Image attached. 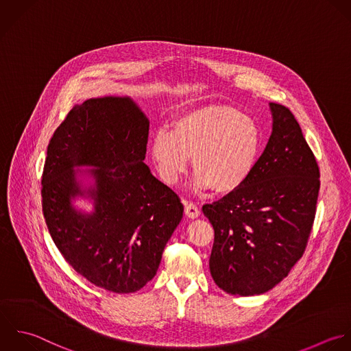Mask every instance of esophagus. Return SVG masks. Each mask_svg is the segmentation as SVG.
<instances>
[{"label":"esophagus","instance_id":"34e87169","mask_svg":"<svg viewBox=\"0 0 351 351\" xmlns=\"http://www.w3.org/2000/svg\"><path fill=\"white\" fill-rule=\"evenodd\" d=\"M184 213L190 219H197L199 216V209L194 202L184 201Z\"/></svg>","mask_w":351,"mask_h":351}]
</instances>
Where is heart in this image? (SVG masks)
Here are the masks:
<instances>
[{
	"mask_svg": "<svg viewBox=\"0 0 351 351\" xmlns=\"http://www.w3.org/2000/svg\"><path fill=\"white\" fill-rule=\"evenodd\" d=\"M261 143V130L254 119L228 105H209L178 116L171 131H157L150 156L168 184L179 182L191 157L197 191L213 189L230 194L253 173Z\"/></svg>",
	"mask_w": 351,
	"mask_h": 351,
	"instance_id": "b5f03b06",
	"label": "heart"
}]
</instances>
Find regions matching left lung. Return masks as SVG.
Segmentation results:
<instances>
[{
  "mask_svg": "<svg viewBox=\"0 0 351 351\" xmlns=\"http://www.w3.org/2000/svg\"><path fill=\"white\" fill-rule=\"evenodd\" d=\"M272 134L247 182L202 206L215 230L209 258L228 294L260 295L302 257L316 216L320 171L291 110L269 102Z\"/></svg>",
  "mask_w": 351,
  "mask_h": 351,
  "instance_id": "left-lung-1",
  "label": "left lung"
}]
</instances>
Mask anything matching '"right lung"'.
Returning <instances> with one entry per match:
<instances>
[{"label": "right lung", "instance_id": "right-lung-1", "mask_svg": "<svg viewBox=\"0 0 351 351\" xmlns=\"http://www.w3.org/2000/svg\"><path fill=\"white\" fill-rule=\"evenodd\" d=\"M147 136L149 119L130 97L90 98L54 131L42 173V210L57 249L79 275L117 294L156 276L183 217L178 194L143 162ZM83 174L95 180L88 188L77 179ZM77 196L93 199L91 214L73 206Z\"/></svg>", "mask_w": 351, "mask_h": 351}]
</instances>
